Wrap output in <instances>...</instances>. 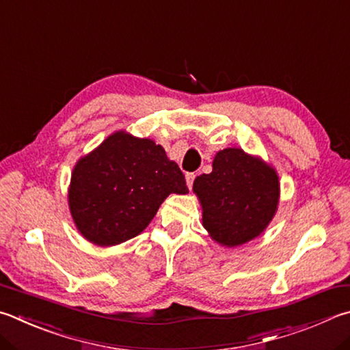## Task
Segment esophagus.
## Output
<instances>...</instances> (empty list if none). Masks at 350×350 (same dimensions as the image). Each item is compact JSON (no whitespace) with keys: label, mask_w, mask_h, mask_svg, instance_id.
Segmentation results:
<instances>
[{"label":"esophagus","mask_w":350,"mask_h":350,"mask_svg":"<svg viewBox=\"0 0 350 350\" xmlns=\"http://www.w3.org/2000/svg\"><path fill=\"white\" fill-rule=\"evenodd\" d=\"M194 177H196V174H194V173H188V174L185 176V180H187V187H188V188H191V187H193Z\"/></svg>","instance_id":"obj_1"}]
</instances>
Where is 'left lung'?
Here are the masks:
<instances>
[{"mask_svg": "<svg viewBox=\"0 0 350 350\" xmlns=\"http://www.w3.org/2000/svg\"><path fill=\"white\" fill-rule=\"evenodd\" d=\"M193 193L200 202L202 225L209 237L234 247L268 228L280 202V180L271 163L232 147L217 151L213 171L196 177Z\"/></svg>", "mask_w": 350, "mask_h": 350, "instance_id": "8db88e82", "label": "left lung"}]
</instances>
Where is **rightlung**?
<instances>
[{
    "label": "right lung",
    "instance_id": "obj_1",
    "mask_svg": "<svg viewBox=\"0 0 350 350\" xmlns=\"http://www.w3.org/2000/svg\"><path fill=\"white\" fill-rule=\"evenodd\" d=\"M173 193H188L179 165L153 139L119 130L79 157L67 197L82 237L114 246L141 234Z\"/></svg>",
    "mask_w": 350,
    "mask_h": 350
}]
</instances>
